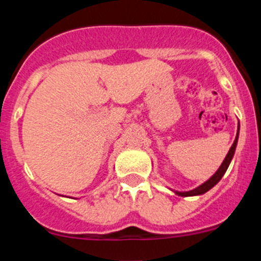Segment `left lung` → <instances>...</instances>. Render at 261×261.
I'll use <instances>...</instances> for the list:
<instances>
[{
  "label": "left lung",
  "mask_w": 261,
  "mask_h": 261,
  "mask_svg": "<svg viewBox=\"0 0 261 261\" xmlns=\"http://www.w3.org/2000/svg\"><path fill=\"white\" fill-rule=\"evenodd\" d=\"M238 137H239V123H238V132H237V137H235V140H234V144H232L231 147H230L229 153L226 154L225 159H223V162L221 163L220 168H218V170H217V171L214 172L211 177H209L208 180L204 181V183L200 184L199 187H196V188H193V190H191V191H183V192H181V191H175V190H171V188H170V190H171L175 195L181 196V197H190V196L204 195V193L208 192L209 190H212V188H213V187L216 186V184L218 183L221 179H222V176L225 175L226 170H227V167H229L232 156H234L237 145H238Z\"/></svg>",
  "instance_id": "obj_1"
}]
</instances>
